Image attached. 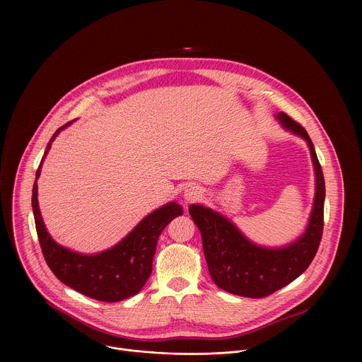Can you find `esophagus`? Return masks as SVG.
Wrapping results in <instances>:
<instances>
[{"label":"esophagus","instance_id":"1","mask_svg":"<svg viewBox=\"0 0 362 362\" xmlns=\"http://www.w3.org/2000/svg\"><path fill=\"white\" fill-rule=\"evenodd\" d=\"M204 195V191L202 188L199 187H195V185H191L188 187L185 191H184V201L185 204H191V202H197L202 198Z\"/></svg>","mask_w":362,"mask_h":362}]
</instances>
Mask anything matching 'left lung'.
I'll return each instance as SVG.
<instances>
[{"label": "left lung", "instance_id": "left-lung-1", "mask_svg": "<svg viewBox=\"0 0 362 362\" xmlns=\"http://www.w3.org/2000/svg\"><path fill=\"white\" fill-rule=\"evenodd\" d=\"M276 119L286 131L303 138L310 148L315 197L305 231L284 247H262L218 211L204 205L189 206V214L202 235L211 280L221 290L248 298L267 297L301 276L316 255L323 231L325 178L310 135L284 112H277Z\"/></svg>", "mask_w": 362, "mask_h": 362}]
</instances>
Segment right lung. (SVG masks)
Instances as JSON below:
<instances>
[{"instance_id": "right-lung-1", "label": "right lung", "mask_w": 362, "mask_h": 362, "mask_svg": "<svg viewBox=\"0 0 362 362\" xmlns=\"http://www.w3.org/2000/svg\"><path fill=\"white\" fill-rule=\"evenodd\" d=\"M69 124L58 128L52 135L33 184L32 207L42 252L52 273L65 286L103 303H117L138 294L152 273L158 235L177 216L184 213L181 205L168 202L149 213L118 244L99 254H79L57 244L49 234L37 201V178L42 165L58 134Z\"/></svg>"}]
</instances>
